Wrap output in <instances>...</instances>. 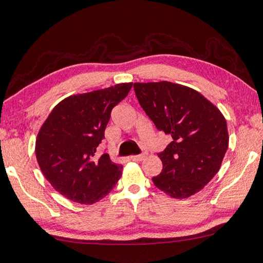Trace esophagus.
<instances>
[{"label":"esophagus","mask_w":263,"mask_h":263,"mask_svg":"<svg viewBox=\"0 0 263 263\" xmlns=\"http://www.w3.org/2000/svg\"><path fill=\"white\" fill-rule=\"evenodd\" d=\"M146 157H147V153H144V154H140V155H132L131 160L132 161H142V160H145Z\"/></svg>","instance_id":"obj_1"}]
</instances>
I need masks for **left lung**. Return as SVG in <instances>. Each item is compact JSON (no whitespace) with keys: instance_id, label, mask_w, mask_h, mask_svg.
I'll return each mask as SVG.
<instances>
[{"instance_id":"1","label":"left lung","mask_w":263,"mask_h":263,"mask_svg":"<svg viewBox=\"0 0 263 263\" xmlns=\"http://www.w3.org/2000/svg\"><path fill=\"white\" fill-rule=\"evenodd\" d=\"M140 106L173 141L159 154L162 173L153 183L175 199L201 191L221 168L229 146L227 121L201 93L170 83H135Z\"/></svg>"}]
</instances>
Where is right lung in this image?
<instances>
[{"mask_svg":"<svg viewBox=\"0 0 263 263\" xmlns=\"http://www.w3.org/2000/svg\"><path fill=\"white\" fill-rule=\"evenodd\" d=\"M132 83L70 95L52 109L35 140L42 174L57 192L73 202L92 204L114 189L123 165L98 155L112 108L130 92Z\"/></svg>","mask_w":263,"mask_h":263,"instance_id":"right-lung-1","label":"right lung"}]
</instances>
